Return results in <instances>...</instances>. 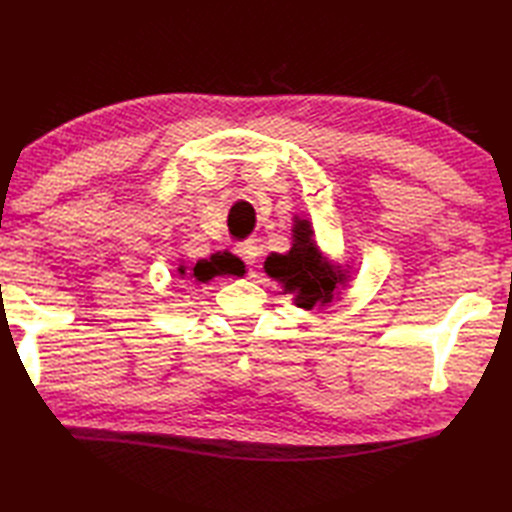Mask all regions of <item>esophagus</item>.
I'll return each mask as SVG.
<instances>
[{"instance_id":"34e87169","label":"esophagus","mask_w":512,"mask_h":512,"mask_svg":"<svg viewBox=\"0 0 512 512\" xmlns=\"http://www.w3.org/2000/svg\"><path fill=\"white\" fill-rule=\"evenodd\" d=\"M236 254L241 256L247 265H254L256 260H258L260 249H258V245L254 241H247V243H241V245L236 247Z\"/></svg>"}]
</instances>
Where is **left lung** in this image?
<instances>
[{
    "label": "left lung",
    "mask_w": 512,
    "mask_h": 512,
    "mask_svg": "<svg viewBox=\"0 0 512 512\" xmlns=\"http://www.w3.org/2000/svg\"><path fill=\"white\" fill-rule=\"evenodd\" d=\"M291 232L293 243L289 252H271L267 256V276L282 285L285 293H293V304L298 309L311 311L315 306L331 304L339 289L346 287L348 271L324 258L315 243L313 223L309 219L293 217Z\"/></svg>",
    "instance_id": "1"
}]
</instances>
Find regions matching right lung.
Returning a JSON list of instances; mask_svg holds the SVG:
<instances>
[{
	"mask_svg": "<svg viewBox=\"0 0 512 512\" xmlns=\"http://www.w3.org/2000/svg\"><path fill=\"white\" fill-rule=\"evenodd\" d=\"M177 271H179V276H190V278H195L197 282H210L212 278H217V276L241 278V276L247 274L243 260L234 256V254H230V252H217V254H212L210 258H201L192 267L179 265Z\"/></svg>",
	"mask_w": 512,
	"mask_h": 512,
	"instance_id": "add662e5",
	"label": "right lung"
}]
</instances>
